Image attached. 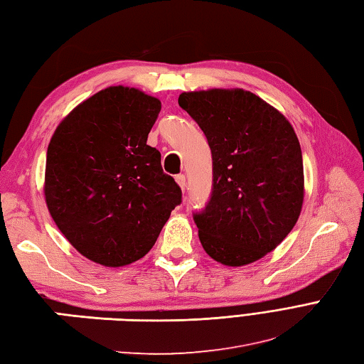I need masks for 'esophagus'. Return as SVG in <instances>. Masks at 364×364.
Instances as JSON below:
<instances>
[{
  "label": "esophagus",
  "mask_w": 364,
  "mask_h": 364,
  "mask_svg": "<svg viewBox=\"0 0 364 364\" xmlns=\"http://www.w3.org/2000/svg\"><path fill=\"white\" fill-rule=\"evenodd\" d=\"M176 182L182 188V191H185V176L183 174H177L176 176Z\"/></svg>",
  "instance_id": "esophagus-1"
}]
</instances>
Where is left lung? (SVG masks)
<instances>
[{
	"label": "left lung",
	"mask_w": 364,
	"mask_h": 364,
	"mask_svg": "<svg viewBox=\"0 0 364 364\" xmlns=\"http://www.w3.org/2000/svg\"><path fill=\"white\" fill-rule=\"evenodd\" d=\"M203 129L213 159V191L195 215L200 245L225 266H245L276 249L301 215L304 164L289 121L243 88L179 95Z\"/></svg>",
	"instance_id": "left-lung-1"
}]
</instances>
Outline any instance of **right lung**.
I'll list each match as a JSON object with an SVG mask.
<instances>
[{
  "label": "right lung",
  "mask_w": 364,
  "mask_h": 364,
  "mask_svg": "<svg viewBox=\"0 0 364 364\" xmlns=\"http://www.w3.org/2000/svg\"><path fill=\"white\" fill-rule=\"evenodd\" d=\"M160 100L112 85L63 118L46 152L43 193L55 225L88 260L107 268L146 255L182 191L146 144Z\"/></svg>",
  "instance_id": "add662e5"
}]
</instances>
